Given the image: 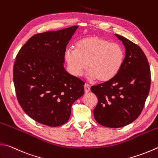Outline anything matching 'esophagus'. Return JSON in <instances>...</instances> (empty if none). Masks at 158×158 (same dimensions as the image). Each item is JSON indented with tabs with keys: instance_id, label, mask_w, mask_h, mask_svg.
I'll return each mask as SVG.
<instances>
[{
	"instance_id": "1",
	"label": "esophagus",
	"mask_w": 158,
	"mask_h": 158,
	"mask_svg": "<svg viewBox=\"0 0 158 158\" xmlns=\"http://www.w3.org/2000/svg\"><path fill=\"white\" fill-rule=\"evenodd\" d=\"M84 88H85V93H88V92L90 91V87H89V85L87 84H85L84 85Z\"/></svg>"
}]
</instances>
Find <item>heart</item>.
Listing matches in <instances>:
<instances>
[{"label":"heart","instance_id":"1","mask_svg":"<svg viewBox=\"0 0 158 158\" xmlns=\"http://www.w3.org/2000/svg\"><path fill=\"white\" fill-rule=\"evenodd\" d=\"M124 51L118 44L100 36H89L76 43L75 49H68L64 58L71 73L82 75L88 67L89 78L106 82L120 70L124 61Z\"/></svg>","mask_w":158,"mask_h":158}]
</instances>
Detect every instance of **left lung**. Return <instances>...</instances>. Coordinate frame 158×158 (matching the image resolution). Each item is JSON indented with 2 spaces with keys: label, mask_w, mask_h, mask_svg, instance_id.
I'll list each match as a JSON object with an SVG mask.
<instances>
[{
  "label": "left lung",
  "mask_w": 158,
  "mask_h": 158,
  "mask_svg": "<svg viewBox=\"0 0 158 158\" xmlns=\"http://www.w3.org/2000/svg\"><path fill=\"white\" fill-rule=\"evenodd\" d=\"M126 49L123 66L109 81L92 86L98 98L94 110L98 123L119 128L135 120L144 108L151 87V69L147 56L138 44L115 34Z\"/></svg>",
  "instance_id": "8db88e82"
}]
</instances>
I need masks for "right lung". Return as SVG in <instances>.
<instances>
[{"mask_svg": "<svg viewBox=\"0 0 158 158\" xmlns=\"http://www.w3.org/2000/svg\"><path fill=\"white\" fill-rule=\"evenodd\" d=\"M78 26L33 35L18 53L14 84L23 111L38 123H66L71 106L84 94L85 82L64 69V53Z\"/></svg>", "mask_w": 158, "mask_h": 158, "instance_id": "1", "label": "right lung"}]
</instances>
